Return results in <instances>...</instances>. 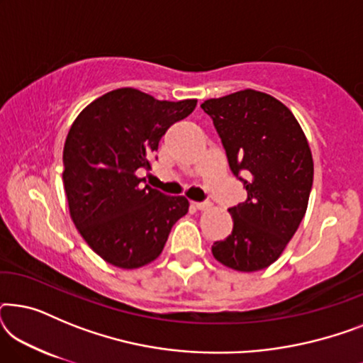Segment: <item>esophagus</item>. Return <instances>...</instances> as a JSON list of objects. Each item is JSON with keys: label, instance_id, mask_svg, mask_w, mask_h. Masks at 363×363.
<instances>
[{"label": "esophagus", "instance_id": "esophagus-1", "mask_svg": "<svg viewBox=\"0 0 363 363\" xmlns=\"http://www.w3.org/2000/svg\"><path fill=\"white\" fill-rule=\"evenodd\" d=\"M191 206L196 208V210H200V211H205V210H208V208H211L210 203H198V201H191Z\"/></svg>", "mask_w": 363, "mask_h": 363}]
</instances>
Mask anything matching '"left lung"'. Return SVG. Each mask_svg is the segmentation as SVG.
I'll return each mask as SVG.
<instances>
[{
	"instance_id": "8db88e82",
	"label": "left lung",
	"mask_w": 363,
	"mask_h": 363,
	"mask_svg": "<svg viewBox=\"0 0 363 363\" xmlns=\"http://www.w3.org/2000/svg\"><path fill=\"white\" fill-rule=\"evenodd\" d=\"M201 108L220 133L231 172L247 175V200L228 210L233 231L211 246L213 256L240 272L266 269L306 215L314 180L309 142L284 104L255 89L208 99Z\"/></svg>"
}]
</instances>
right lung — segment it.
I'll use <instances>...</instances> for the list:
<instances>
[{
    "mask_svg": "<svg viewBox=\"0 0 363 363\" xmlns=\"http://www.w3.org/2000/svg\"><path fill=\"white\" fill-rule=\"evenodd\" d=\"M196 99L158 101L133 87L104 94L72 122L64 143L69 215L91 250L108 264L137 269L162 255L172 226L188 213L185 196L142 185L140 168L168 127L190 116Z\"/></svg>",
    "mask_w": 363,
    "mask_h": 363,
    "instance_id": "right-lung-1",
    "label": "right lung"
}]
</instances>
